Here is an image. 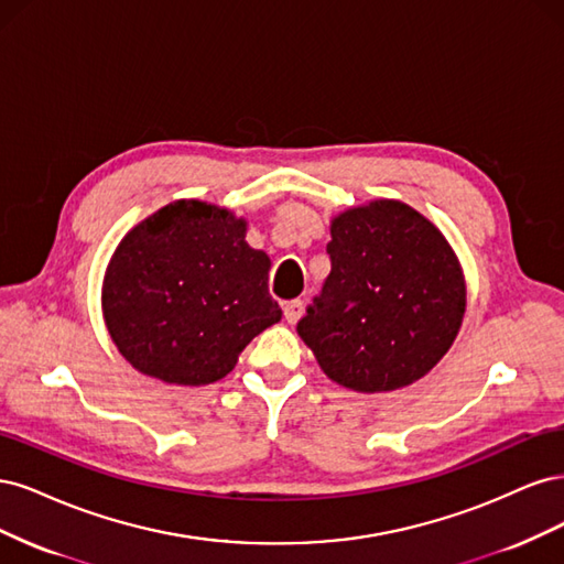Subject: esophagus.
Here are the masks:
<instances>
[{"instance_id": "34e87169", "label": "esophagus", "mask_w": 564, "mask_h": 564, "mask_svg": "<svg viewBox=\"0 0 564 564\" xmlns=\"http://www.w3.org/2000/svg\"><path fill=\"white\" fill-rule=\"evenodd\" d=\"M302 300H290V302H285L283 304V316H285V321L288 323H295L297 318H300V314H302Z\"/></svg>"}]
</instances>
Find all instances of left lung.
<instances>
[{"label": "left lung", "mask_w": 564, "mask_h": 564, "mask_svg": "<svg viewBox=\"0 0 564 564\" xmlns=\"http://www.w3.org/2000/svg\"><path fill=\"white\" fill-rule=\"evenodd\" d=\"M330 274L297 323L337 384L393 391L424 377L462 328L457 258L424 215L379 198L333 220Z\"/></svg>", "instance_id": "left-lung-1"}]
</instances>
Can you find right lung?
<instances>
[{
	"instance_id": "1",
	"label": "right lung",
	"mask_w": 564,
	"mask_h": 564,
	"mask_svg": "<svg viewBox=\"0 0 564 564\" xmlns=\"http://www.w3.org/2000/svg\"><path fill=\"white\" fill-rule=\"evenodd\" d=\"M269 264L229 210L173 202L126 234L112 256L102 285L107 330L142 375L210 384L281 321Z\"/></svg>"
}]
</instances>
